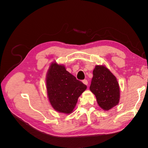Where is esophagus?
Segmentation results:
<instances>
[{
	"instance_id": "esophagus-1",
	"label": "esophagus",
	"mask_w": 148,
	"mask_h": 148,
	"mask_svg": "<svg viewBox=\"0 0 148 148\" xmlns=\"http://www.w3.org/2000/svg\"><path fill=\"white\" fill-rule=\"evenodd\" d=\"M82 82H83L84 84H85V85H88V81H87V80H86V79L83 80Z\"/></svg>"
}]
</instances>
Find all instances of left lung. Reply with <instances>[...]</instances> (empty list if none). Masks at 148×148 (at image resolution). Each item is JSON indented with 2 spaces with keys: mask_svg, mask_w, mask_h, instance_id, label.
<instances>
[{
  "mask_svg": "<svg viewBox=\"0 0 148 148\" xmlns=\"http://www.w3.org/2000/svg\"><path fill=\"white\" fill-rule=\"evenodd\" d=\"M90 91L99 106L108 110L118 105L120 100V87L116 78L104 66H96L93 71Z\"/></svg>",
  "mask_w": 148,
  "mask_h": 148,
  "instance_id": "obj_1",
  "label": "left lung"
}]
</instances>
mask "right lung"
Masks as SVG:
<instances>
[{"instance_id": "right-lung-1", "label": "right lung", "mask_w": 148, "mask_h": 148, "mask_svg": "<svg viewBox=\"0 0 148 148\" xmlns=\"http://www.w3.org/2000/svg\"><path fill=\"white\" fill-rule=\"evenodd\" d=\"M47 94L56 111L69 114L76 105L78 98L87 86L67 71L64 66L53 62L46 78Z\"/></svg>"}]
</instances>
